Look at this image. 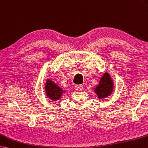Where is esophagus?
<instances>
[{"label": "esophagus", "mask_w": 148, "mask_h": 148, "mask_svg": "<svg viewBox=\"0 0 148 148\" xmlns=\"http://www.w3.org/2000/svg\"><path fill=\"white\" fill-rule=\"evenodd\" d=\"M75 90H77V91H82L83 90V86H82V85H75Z\"/></svg>", "instance_id": "34e87169"}]
</instances>
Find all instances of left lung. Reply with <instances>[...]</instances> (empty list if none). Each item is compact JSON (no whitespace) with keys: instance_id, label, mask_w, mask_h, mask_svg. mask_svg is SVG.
Masks as SVG:
<instances>
[{"instance_id":"obj_1","label":"left lung","mask_w":148,"mask_h":148,"mask_svg":"<svg viewBox=\"0 0 148 148\" xmlns=\"http://www.w3.org/2000/svg\"><path fill=\"white\" fill-rule=\"evenodd\" d=\"M113 90V83L110 75L108 73H105L94 91L97 93L99 99H103L110 95Z\"/></svg>"}]
</instances>
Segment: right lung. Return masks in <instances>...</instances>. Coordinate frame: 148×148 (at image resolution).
I'll use <instances>...</instances> for the list:
<instances>
[{
	"mask_svg": "<svg viewBox=\"0 0 148 148\" xmlns=\"http://www.w3.org/2000/svg\"><path fill=\"white\" fill-rule=\"evenodd\" d=\"M65 91L60 86L48 79L45 83V92L48 97L51 100L56 101L61 98Z\"/></svg>",
	"mask_w": 148,
	"mask_h": 148,
	"instance_id": "right-lung-1",
	"label": "right lung"
}]
</instances>
